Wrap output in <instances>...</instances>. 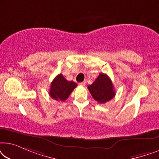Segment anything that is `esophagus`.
Listing matches in <instances>:
<instances>
[{
    "mask_svg": "<svg viewBox=\"0 0 159 159\" xmlns=\"http://www.w3.org/2000/svg\"><path fill=\"white\" fill-rule=\"evenodd\" d=\"M79 84H80V85H81V86H84V84H85V82H80Z\"/></svg>",
    "mask_w": 159,
    "mask_h": 159,
    "instance_id": "obj_1",
    "label": "esophagus"
}]
</instances>
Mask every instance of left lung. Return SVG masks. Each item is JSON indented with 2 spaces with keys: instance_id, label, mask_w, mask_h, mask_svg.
Returning <instances> with one entry per match:
<instances>
[{
  "instance_id": "1",
  "label": "left lung",
  "mask_w": 159,
  "mask_h": 159,
  "mask_svg": "<svg viewBox=\"0 0 159 159\" xmlns=\"http://www.w3.org/2000/svg\"><path fill=\"white\" fill-rule=\"evenodd\" d=\"M88 88L93 98L100 103L109 101L116 95L111 80L106 74H99L95 82Z\"/></svg>"
}]
</instances>
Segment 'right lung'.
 <instances>
[{"mask_svg": "<svg viewBox=\"0 0 159 159\" xmlns=\"http://www.w3.org/2000/svg\"><path fill=\"white\" fill-rule=\"evenodd\" d=\"M77 84L72 81H68L61 74L56 76L51 82L49 95L56 101H64L68 98Z\"/></svg>", "mask_w": 159, "mask_h": 159, "instance_id": "1", "label": "right lung"}]
</instances>
